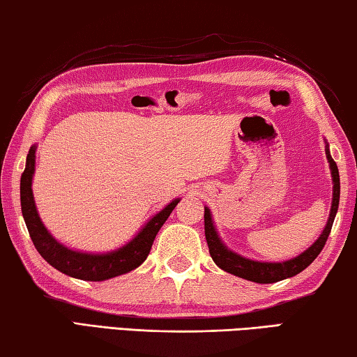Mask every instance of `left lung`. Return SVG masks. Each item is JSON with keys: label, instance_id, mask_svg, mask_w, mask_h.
<instances>
[{"label": "left lung", "instance_id": "8db88e82", "mask_svg": "<svg viewBox=\"0 0 357 357\" xmlns=\"http://www.w3.org/2000/svg\"><path fill=\"white\" fill-rule=\"evenodd\" d=\"M326 157H328L329 160L332 181H334V198H332L329 220L326 223V228L323 229L321 236H319L304 253H301L299 257H296L293 259H288V261L259 263V261H253V259H247L244 257L238 255V253H233L231 250H228L227 247L222 244L220 238L217 236V231L214 228L213 219H211L209 209L204 208V236H206L211 258L214 259V263L219 266L220 269L250 282L274 283V282H279L283 279H288V277L299 274L301 271H304L307 266L313 263V259L319 255V252L323 250L326 241L329 238L332 223H334L337 209H338V200H340V176H338L337 164L331 157L328 148H326Z\"/></svg>", "mask_w": 357, "mask_h": 357}]
</instances>
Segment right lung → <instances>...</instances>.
<instances>
[{"instance_id":"add662e5","label":"right lung","mask_w":357,"mask_h":357,"mask_svg":"<svg viewBox=\"0 0 357 357\" xmlns=\"http://www.w3.org/2000/svg\"><path fill=\"white\" fill-rule=\"evenodd\" d=\"M34 153L36 146L29 149L26 157L25 172L22 173L20 179V202H22V214L25 219L29 236L40 257L48 264L58 269L59 273L66 275L75 277L82 280L100 282L112 279L121 274L129 273L140 266L149 255L151 247H153L155 234L159 233L160 227L164 225L172 211L176 208L179 200L172 202L167 208L160 211L151 219L137 236L121 249L105 253V255H91V253H82L70 250L47 231L44 223L40 222L38 211H36L34 197L31 190V181L34 173Z\"/></svg>"}]
</instances>
